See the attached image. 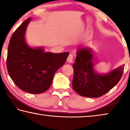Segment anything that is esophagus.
I'll list each match as a JSON object with an SVG mask.
<instances>
[{
    "label": "esophagus",
    "mask_w": 130,
    "mask_h": 130,
    "mask_svg": "<svg viewBox=\"0 0 130 130\" xmlns=\"http://www.w3.org/2000/svg\"><path fill=\"white\" fill-rule=\"evenodd\" d=\"M73 58H74V56H73V54H70L69 56H68V58H67V61H68L70 63H72L73 61Z\"/></svg>",
    "instance_id": "obj_1"
}]
</instances>
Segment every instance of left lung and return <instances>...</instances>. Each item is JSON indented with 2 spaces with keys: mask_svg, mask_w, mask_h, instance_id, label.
<instances>
[{
  "mask_svg": "<svg viewBox=\"0 0 130 130\" xmlns=\"http://www.w3.org/2000/svg\"><path fill=\"white\" fill-rule=\"evenodd\" d=\"M73 64V90L83 97H100L104 95L119 82L123 73L124 65L101 74L94 69L93 54L88 47H80Z\"/></svg>",
  "mask_w": 130,
  "mask_h": 130,
  "instance_id": "8db88e82",
  "label": "left lung"
}]
</instances>
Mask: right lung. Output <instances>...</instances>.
Wrapping results in <instances>:
<instances>
[{"label": "right lung", "mask_w": 130, "mask_h": 130, "mask_svg": "<svg viewBox=\"0 0 130 130\" xmlns=\"http://www.w3.org/2000/svg\"><path fill=\"white\" fill-rule=\"evenodd\" d=\"M31 18L15 30L9 42L7 69L15 84L31 94L46 91L52 83L54 75L66 61L69 52H45L43 47H31L25 40V33Z\"/></svg>", "instance_id": "1"}]
</instances>
